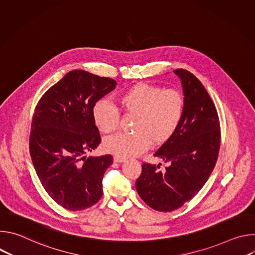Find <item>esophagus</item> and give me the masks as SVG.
Masks as SVG:
<instances>
[{"mask_svg":"<svg viewBox=\"0 0 255 255\" xmlns=\"http://www.w3.org/2000/svg\"><path fill=\"white\" fill-rule=\"evenodd\" d=\"M125 160H126V158H125V157L118 156V155L114 156V161H115V162H123V161H125Z\"/></svg>","mask_w":255,"mask_h":255,"instance_id":"esophagus-1","label":"esophagus"}]
</instances>
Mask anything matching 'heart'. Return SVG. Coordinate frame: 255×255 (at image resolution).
<instances>
[{"mask_svg":"<svg viewBox=\"0 0 255 255\" xmlns=\"http://www.w3.org/2000/svg\"><path fill=\"white\" fill-rule=\"evenodd\" d=\"M117 101L127 114L135 115L132 123L134 132L108 137L103 143L108 152L118 156H135L146 150L151 142L154 145L167 142L184 118L185 98L174 89L138 83L122 92ZM92 116L97 128L105 134L118 129L119 112L108 101L95 103Z\"/></svg>","mask_w":255,"mask_h":255,"instance_id":"b5f03b06","label":"heart"}]
</instances>
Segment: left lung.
<instances>
[{
    "label": "left lung",
    "instance_id": "obj_1",
    "mask_svg": "<svg viewBox=\"0 0 255 255\" xmlns=\"http://www.w3.org/2000/svg\"><path fill=\"white\" fill-rule=\"evenodd\" d=\"M174 71L183 85L185 113L176 133L154 153L168 165L144 162L136 180L140 198L159 212H171L192 200L206 184L220 150L216 107L202 83L187 69Z\"/></svg>",
    "mask_w": 255,
    "mask_h": 255
}]
</instances>
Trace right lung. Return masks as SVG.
<instances>
[{"mask_svg":"<svg viewBox=\"0 0 255 255\" xmlns=\"http://www.w3.org/2000/svg\"><path fill=\"white\" fill-rule=\"evenodd\" d=\"M117 83L82 69L69 71L35 107L30 155L50 198L69 211L92 207L103 196V177L113 156H90L101 143L92 109Z\"/></svg>","mask_w":255,"mask_h":255,"instance_id":"1","label":"right lung"}]
</instances>
